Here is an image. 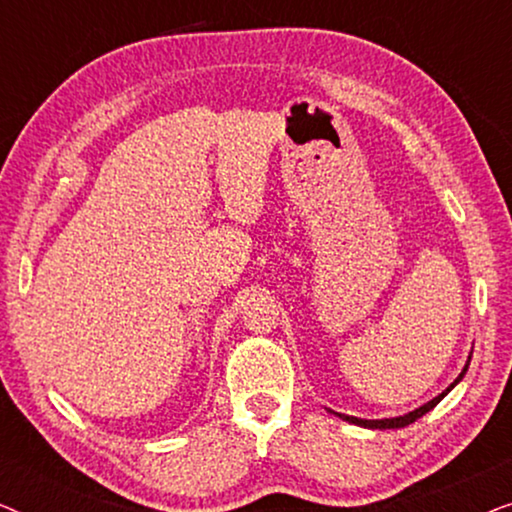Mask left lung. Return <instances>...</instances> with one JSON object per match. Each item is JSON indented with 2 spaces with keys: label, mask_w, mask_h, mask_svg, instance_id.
<instances>
[{
  "label": "left lung",
  "mask_w": 512,
  "mask_h": 512,
  "mask_svg": "<svg viewBox=\"0 0 512 512\" xmlns=\"http://www.w3.org/2000/svg\"><path fill=\"white\" fill-rule=\"evenodd\" d=\"M471 356H473V352L468 354V361H466V366H464V370H461L459 373V377L457 380H454L450 387H447L443 394H438L436 398H431L429 403H424V405H419L417 410H412V412H408V415H401V417H387V419H361V417H352V415H342V412H333V415H338L340 419H345V422H349V424H356V426H363V429H403V426H408V424H412V422H417L419 417H424L426 412L429 410H433L436 408V405L443 401V398L450 394V391L457 387V384L464 380V375H466V370H468V366H471Z\"/></svg>",
  "instance_id": "1"
}]
</instances>
